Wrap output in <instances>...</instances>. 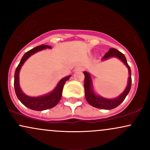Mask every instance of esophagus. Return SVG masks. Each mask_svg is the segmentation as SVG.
<instances>
[{
	"label": "esophagus",
	"instance_id": "1",
	"mask_svg": "<svg viewBox=\"0 0 150 150\" xmlns=\"http://www.w3.org/2000/svg\"><path fill=\"white\" fill-rule=\"evenodd\" d=\"M82 68H81V67H79V68H77L76 69H75V71H82Z\"/></svg>",
	"mask_w": 150,
	"mask_h": 150
}]
</instances>
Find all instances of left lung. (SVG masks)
<instances>
[{"label": "left lung", "instance_id": "left-lung-1", "mask_svg": "<svg viewBox=\"0 0 150 150\" xmlns=\"http://www.w3.org/2000/svg\"><path fill=\"white\" fill-rule=\"evenodd\" d=\"M112 57L118 58V59H120V61L123 62L125 65V66L128 68L129 73L128 85H127L126 88H125L124 92L122 93L120 95L118 96V97L115 98V99H106V98L97 95L92 89V82L91 75L87 72H83L84 75H85V84H84V86H85V95L86 100L87 101V102L91 106H94L95 108H100V109L110 110L119 106L124 101L126 96L128 95L129 92H130V88H131V70H130V66L127 63L125 56L116 49H110L108 52L106 53L104 57L102 58V60H106Z\"/></svg>", "mask_w": 150, "mask_h": 150}]
</instances>
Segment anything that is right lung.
<instances>
[{"mask_svg":"<svg viewBox=\"0 0 150 150\" xmlns=\"http://www.w3.org/2000/svg\"><path fill=\"white\" fill-rule=\"evenodd\" d=\"M51 46L48 45H41L26 52L25 55L22 56L21 61H20L15 72L14 87L17 97H18L19 100L21 101L22 104H24L30 109L34 110V111H44V110L49 109V108L54 107L56 105H57L59 101L61 100L63 86H64L65 82L69 80L70 77H71V75H69V76L63 77L58 82V85H56V87H55V89L52 92L45 94V95L40 96V97H29V96L24 94L23 92L21 90L20 83H19V73H20V70L21 69L22 65L32 55L34 54L38 51H42L43 49H51Z\"/></svg>","mask_w":150,"mask_h":150,"instance_id":"right-lung-1","label":"right lung"}]
</instances>
